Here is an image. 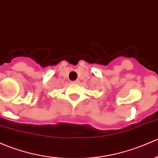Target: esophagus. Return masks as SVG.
<instances>
[{
	"mask_svg": "<svg viewBox=\"0 0 158 158\" xmlns=\"http://www.w3.org/2000/svg\"><path fill=\"white\" fill-rule=\"evenodd\" d=\"M72 82H73V83H77V81H76H76H73Z\"/></svg>",
	"mask_w": 158,
	"mask_h": 158,
	"instance_id": "34e87169",
	"label": "esophagus"
}]
</instances>
